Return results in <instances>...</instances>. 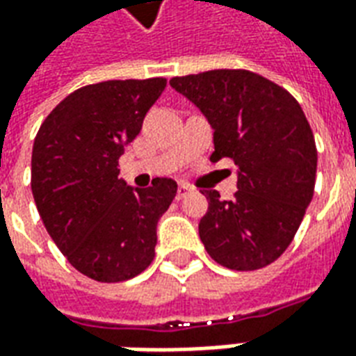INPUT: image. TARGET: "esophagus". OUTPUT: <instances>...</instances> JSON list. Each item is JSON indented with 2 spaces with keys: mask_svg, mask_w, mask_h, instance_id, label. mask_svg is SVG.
<instances>
[{
  "mask_svg": "<svg viewBox=\"0 0 356 356\" xmlns=\"http://www.w3.org/2000/svg\"><path fill=\"white\" fill-rule=\"evenodd\" d=\"M191 186L188 185H179L177 186V196H175V198L177 200H183V198H186V196H188V194H191Z\"/></svg>",
  "mask_w": 356,
  "mask_h": 356,
  "instance_id": "1",
  "label": "esophagus"
}]
</instances>
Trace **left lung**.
<instances>
[{
	"label": "left lung",
	"instance_id": "8db88e82",
	"mask_svg": "<svg viewBox=\"0 0 356 356\" xmlns=\"http://www.w3.org/2000/svg\"><path fill=\"white\" fill-rule=\"evenodd\" d=\"M170 84L209 120L213 162L232 158L238 192L209 207L200 239L215 262L249 272L277 260L294 239L315 191L317 147L300 104L279 84L247 70H213Z\"/></svg>",
	"mask_w": 356,
	"mask_h": 356
}]
</instances>
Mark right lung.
Returning <instances> with one entry per match:
<instances>
[{
  "mask_svg": "<svg viewBox=\"0 0 356 356\" xmlns=\"http://www.w3.org/2000/svg\"><path fill=\"white\" fill-rule=\"evenodd\" d=\"M164 77L88 84L44 118L31 152V192L52 241L99 283L139 275L154 259L156 225L177 194L173 179L131 188L118 158L164 92Z\"/></svg>",
  "mask_w": 356,
  "mask_h": 356,
  "instance_id": "add662e5",
  "label": "right lung"
}]
</instances>
